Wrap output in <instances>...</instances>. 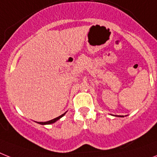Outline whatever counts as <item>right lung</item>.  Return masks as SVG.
<instances>
[{
    "label": "right lung",
    "instance_id": "obj_1",
    "mask_svg": "<svg viewBox=\"0 0 157 157\" xmlns=\"http://www.w3.org/2000/svg\"><path fill=\"white\" fill-rule=\"evenodd\" d=\"M65 114H66V113L63 114V115H61L60 116H58V117L55 118V119H54V120H50V121H47V122H39V123H38V124H42V125H44V124H54V122H56L57 120H59V119H60V118L63 117V116H64Z\"/></svg>",
    "mask_w": 157,
    "mask_h": 157
}]
</instances>
